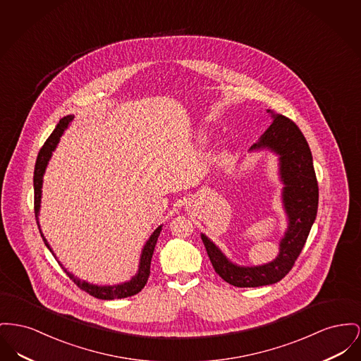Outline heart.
Returning <instances> with one entry per match:
<instances>
[{
	"label": "heart",
	"instance_id": "b5f03b06",
	"mask_svg": "<svg viewBox=\"0 0 361 361\" xmlns=\"http://www.w3.org/2000/svg\"><path fill=\"white\" fill-rule=\"evenodd\" d=\"M206 140H207V137H206V136H203V137H202V142H206Z\"/></svg>",
	"mask_w": 361,
	"mask_h": 361
}]
</instances>
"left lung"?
Masks as SVG:
<instances>
[{
	"label": "left lung",
	"instance_id": "left-lung-1",
	"mask_svg": "<svg viewBox=\"0 0 361 361\" xmlns=\"http://www.w3.org/2000/svg\"><path fill=\"white\" fill-rule=\"evenodd\" d=\"M273 123L251 151L269 149L279 157V177L283 184L282 203L288 216V229L279 241L276 259L260 266H238L202 233L215 273L237 288L271 285L286 276L301 252L318 212L319 188L310 146L296 124L267 110Z\"/></svg>",
	"mask_w": 361,
	"mask_h": 361
}]
</instances>
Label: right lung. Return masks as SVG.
Returning a JSON list of instances; mask_svg holds the SVG:
<instances>
[{"mask_svg": "<svg viewBox=\"0 0 361 361\" xmlns=\"http://www.w3.org/2000/svg\"><path fill=\"white\" fill-rule=\"evenodd\" d=\"M72 120H73V116H65L64 118L60 120V123L57 124V127L53 130V133L44 142L42 149H39V154H38V158H37V162H35V169H34V210H35V218H37V224H38L39 232H41L43 241H44V245L50 250V252L53 255H54V252L51 251L47 240L44 238L42 231H41V226H39V221H38L39 219L38 218L39 209H41V197H42L43 174H44L46 166H47V164H49V161L51 158L53 151L56 149L59 142H60V137L63 136L65 129L71 124ZM161 231H162V225L158 226L152 232V234L149 235V240H147V243L145 244V247L142 250V255H140V262H139L137 273L130 278V281L124 282V283H120V285L98 286V285H94V283H88L85 281L79 279L78 276H73L72 273L66 271L64 266L59 260L57 262L63 267V270L68 274V276L82 290H85L91 296L101 298V300H114V298H124V297L133 296V295L139 293L145 288V285L147 283V279H149V276L151 257H152V254H154V248H155V244H157V240H158V235L161 233ZM54 257H56V255H54Z\"/></svg>", "mask_w": 361, "mask_h": 361, "instance_id": "right-lung-1", "label": "right lung"}]
</instances>
